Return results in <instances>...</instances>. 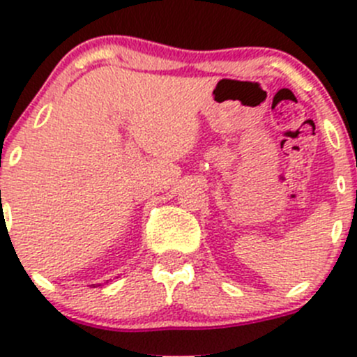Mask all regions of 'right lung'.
<instances>
[{
	"mask_svg": "<svg viewBox=\"0 0 357 357\" xmlns=\"http://www.w3.org/2000/svg\"><path fill=\"white\" fill-rule=\"evenodd\" d=\"M96 285H98V283H96ZM96 285H91V287H96ZM100 287V285H98Z\"/></svg>",
	"mask_w": 357,
	"mask_h": 357,
	"instance_id": "right-lung-1",
	"label": "right lung"
}]
</instances>
